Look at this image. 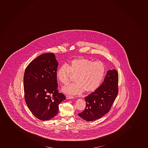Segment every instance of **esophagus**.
Here are the masks:
<instances>
[{
  "instance_id": "1",
  "label": "esophagus",
  "mask_w": 148,
  "mask_h": 148,
  "mask_svg": "<svg viewBox=\"0 0 148 148\" xmlns=\"http://www.w3.org/2000/svg\"><path fill=\"white\" fill-rule=\"evenodd\" d=\"M66 98L67 99H73L74 98V97L72 95H66Z\"/></svg>"
}]
</instances>
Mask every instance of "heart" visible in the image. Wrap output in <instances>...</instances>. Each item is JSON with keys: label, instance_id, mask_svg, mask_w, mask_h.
<instances>
[{"label": "heart", "instance_id": "heart-1", "mask_svg": "<svg viewBox=\"0 0 148 148\" xmlns=\"http://www.w3.org/2000/svg\"><path fill=\"white\" fill-rule=\"evenodd\" d=\"M105 73V65L101 61L80 58L74 59L68 64L62 65L57 69L56 77L63 84L70 81L72 75H75V82L64 86L65 93L76 95L84 91L92 92L99 86Z\"/></svg>", "mask_w": 148, "mask_h": 148}]
</instances>
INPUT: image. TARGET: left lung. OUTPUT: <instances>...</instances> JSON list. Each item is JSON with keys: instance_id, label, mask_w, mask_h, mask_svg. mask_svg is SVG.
<instances>
[{"instance_id": "1", "label": "left lung", "mask_w": 148, "mask_h": 148, "mask_svg": "<svg viewBox=\"0 0 148 148\" xmlns=\"http://www.w3.org/2000/svg\"><path fill=\"white\" fill-rule=\"evenodd\" d=\"M118 85L117 71L115 69L108 71L103 83L85 97L86 108L78 115L85 120L93 121L108 113L117 96Z\"/></svg>"}]
</instances>
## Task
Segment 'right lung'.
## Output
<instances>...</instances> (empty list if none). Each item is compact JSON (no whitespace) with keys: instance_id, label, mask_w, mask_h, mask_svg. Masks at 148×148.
<instances>
[{"instance_id":"add662e5","label":"right lung","mask_w":148,"mask_h":148,"mask_svg":"<svg viewBox=\"0 0 148 148\" xmlns=\"http://www.w3.org/2000/svg\"><path fill=\"white\" fill-rule=\"evenodd\" d=\"M58 65L53 53H44L32 60L25 70V101L32 114L40 120L56 116L59 104L66 99L58 89Z\"/></svg>"}]
</instances>
